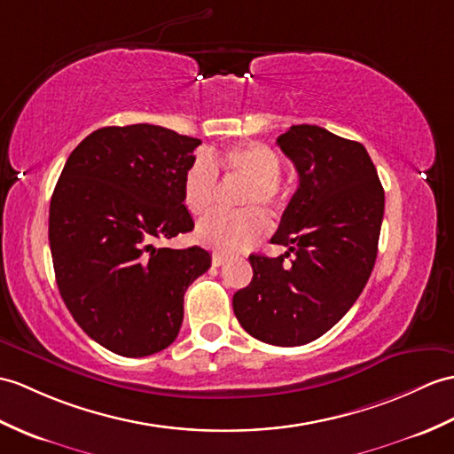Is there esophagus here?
Returning a JSON list of instances; mask_svg holds the SVG:
<instances>
[{
	"label": "esophagus",
	"instance_id": "34e87169",
	"mask_svg": "<svg viewBox=\"0 0 454 454\" xmlns=\"http://www.w3.org/2000/svg\"><path fill=\"white\" fill-rule=\"evenodd\" d=\"M226 255H223V253H213V265L215 267H220V265H224L226 262Z\"/></svg>",
	"mask_w": 454,
	"mask_h": 454
}]
</instances>
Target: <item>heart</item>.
<instances>
[{
	"mask_svg": "<svg viewBox=\"0 0 454 454\" xmlns=\"http://www.w3.org/2000/svg\"><path fill=\"white\" fill-rule=\"evenodd\" d=\"M280 156L272 146L247 141L223 153H207L189 164L182 182V199L195 216L208 213L218 199V172L230 179L246 182L239 193L238 213H213L197 226L195 236L201 244L236 253L247 249L269 231V220L257 205L280 208L286 205L288 189L280 177Z\"/></svg>",
	"mask_w": 454,
	"mask_h": 454,
	"instance_id": "b5f03b06",
	"label": "heart"
}]
</instances>
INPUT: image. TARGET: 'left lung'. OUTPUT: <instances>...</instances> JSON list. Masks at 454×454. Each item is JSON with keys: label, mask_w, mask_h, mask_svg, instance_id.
<instances>
[{"label": "left lung", "mask_w": 454, "mask_h": 454, "mask_svg": "<svg viewBox=\"0 0 454 454\" xmlns=\"http://www.w3.org/2000/svg\"><path fill=\"white\" fill-rule=\"evenodd\" d=\"M277 145L300 176L270 238L288 251L249 255L253 278L231 305L257 340L300 346L333 329L362 294L375 265L385 192L362 143L303 123Z\"/></svg>", "instance_id": "obj_1"}]
</instances>
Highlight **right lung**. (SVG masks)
I'll list each match as a JSON object with an SVG mask.
<instances>
[{
  "instance_id": "obj_1",
  "label": "right lung",
  "mask_w": 454,
  "mask_h": 454,
  "mask_svg": "<svg viewBox=\"0 0 454 454\" xmlns=\"http://www.w3.org/2000/svg\"><path fill=\"white\" fill-rule=\"evenodd\" d=\"M199 139L151 123L102 128L63 166L50 203L56 282L92 340L125 357L164 350L184 294L210 267L203 247H156L193 230L182 199Z\"/></svg>"
}]
</instances>
